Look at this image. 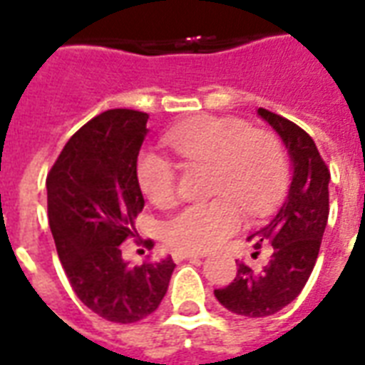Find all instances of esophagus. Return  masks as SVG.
<instances>
[{"label":"esophagus","mask_w":365,"mask_h":365,"mask_svg":"<svg viewBox=\"0 0 365 365\" xmlns=\"http://www.w3.org/2000/svg\"><path fill=\"white\" fill-rule=\"evenodd\" d=\"M172 258L175 262H182V260H190V258H203V254L199 252H182V250H178V252L172 254Z\"/></svg>","instance_id":"34e87169"}]
</instances>
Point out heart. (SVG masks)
<instances>
[{
	"label": "heart",
	"mask_w": 365,
	"mask_h": 365,
	"mask_svg": "<svg viewBox=\"0 0 365 365\" xmlns=\"http://www.w3.org/2000/svg\"><path fill=\"white\" fill-rule=\"evenodd\" d=\"M168 146L185 166L211 168V193L222 195L182 209L164 225V238L182 252H207L242 225V213L269 211L287 183V156L279 138L245 120L201 117L174 128ZM136 182L152 205L166 209L175 199V174L168 160L143 154Z\"/></svg>",
	"instance_id": "obj_1"
}]
</instances>
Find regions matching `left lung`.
Returning <instances> with one entry per match:
<instances>
[{"instance_id": "left-lung-1", "label": "left lung", "mask_w": 365, "mask_h": 365, "mask_svg": "<svg viewBox=\"0 0 365 365\" xmlns=\"http://www.w3.org/2000/svg\"><path fill=\"white\" fill-rule=\"evenodd\" d=\"M258 117L282 138L291 162V183L277 213L248 237L254 254L272 246V258L262 269L238 262L235 282L215 289V297L240 317H269L282 311L305 287L319 256L329 221L330 172L317 144L305 130L279 115L258 109Z\"/></svg>"}]
</instances>
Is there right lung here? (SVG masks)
Masks as SVG:
<instances>
[{"mask_svg":"<svg viewBox=\"0 0 365 365\" xmlns=\"http://www.w3.org/2000/svg\"><path fill=\"white\" fill-rule=\"evenodd\" d=\"M148 115L111 109L86 123L46 178L48 222L68 282L83 305L111 322H136L166 295L174 260L130 266L120 245L144 207L136 162Z\"/></svg>","mask_w":365,"mask_h":365,"instance_id":"1","label":"right lung"}]
</instances>
